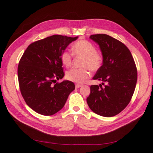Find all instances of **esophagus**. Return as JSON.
I'll list each match as a JSON object with an SVG mask.
<instances>
[{
	"instance_id": "1",
	"label": "esophagus",
	"mask_w": 153,
	"mask_h": 153,
	"mask_svg": "<svg viewBox=\"0 0 153 153\" xmlns=\"http://www.w3.org/2000/svg\"><path fill=\"white\" fill-rule=\"evenodd\" d=\"M81 87H82V85H81V84H79V83L76 84V88H80Z\"/></svg>"
}]
</instances>
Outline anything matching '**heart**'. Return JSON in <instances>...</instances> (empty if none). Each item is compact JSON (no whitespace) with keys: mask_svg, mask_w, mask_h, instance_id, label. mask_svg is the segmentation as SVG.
Here are the masks:
<instances>
[{"mask_svg":"<svg viewBox=\"0 0 153 153\" xmlns=\"http://www.w3.org/2000/svg\"><path fill=\"white\" fill-rule=\"evenodd\" d=\"M72 53L76 56H82L81 68H72L66 74V77L73 82L82 83L89 77L92 71H97L101 68L104 58L100 53L97 51L94 44L87 40H79L72 45ZM72 55L68 51H64L60 55V60L62 65L69 67L72 63Z\"/></svg>","mask_w":153,"mask_h":153,"instance_id":"1","label":"heart"}]
</instances>
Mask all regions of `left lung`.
<instances>
[{
  "mask_svg": "<svg viewBox=\"0 0 153 153\" xmlns=\"http://www.w3.org/2000/svg\"><path fill=\"white\" fill-rule=\"evenodd\" d=\"M90 38L99 45L104 60L93 78L102 83L91 85L87 104L99 115L115 116L129 104L136 88L137 69L134 60L125 44L109 35L94 34Z\"/></svg>",
  "mask_w": 153,
  "mask_h": 153,
  "instance_id": "8db88e82",
  "label": "left lung"
}]
</instances>
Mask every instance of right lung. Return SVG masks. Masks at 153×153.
<instances>
[{
    "instance_id": "1",
    "label": "right lung",
    "mask_w": 153,
    "mask_h": 153,
    "mask_svg": "<svg viewBox=\"0 0 153 153\" xmlns=\"http://www.w3.org/2000/svg\"><path fill=\"white\" fill-rule=\"evenodd\" d=\"M77 38L53 35L30 44L21 56L17 69L21 93L26 104L39 114L57 113L75 89L70 81L55 83L65 76L60 55Z\"/></svg>"
}]
</instances>
